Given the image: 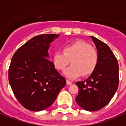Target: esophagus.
<instances>
[{"label":"esophagus","instance_id":"esophagus-1","mask_svg":"<svg viewBox=\"0 0 126 126\" xmlns=\"http://www.w3.org/2000/svg\"><path fill=\"white\" fill-rule=\"evenodd\" d=\"M66 83H67V85H71L72 83V81H69V80H67Z\"/></svg>","mask_w":126,"mask_h":126}]
</instances>
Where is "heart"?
Masks as SVG:
<instances>
[{
	"label": "heart",
	"instance_id": "obj_1",
	"mask_svg": "<svg viewBox=\"0 0 126 126\" xmlns=\"http://www.w3.org/2000/svg\"><path fill=\"white\" fill-rule=\"evenodd\" d=\"M63 52L56 51L52 56L54 65L63 70L70 63L72 65L64 70L68 79H75L81 74L88 76L94 71L99 62V55L95 49L83 41H77L63 46Z\"/></svg>",
	"mask_w": 126,
	"mask_h": 126
}]
</instances>
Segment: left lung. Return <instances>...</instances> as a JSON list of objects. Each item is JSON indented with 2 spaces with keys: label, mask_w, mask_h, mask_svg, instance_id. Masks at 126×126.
<instances>
[{
  "label": "left lung",
  "mask_w": 126,
  "mask_h": 126,
  "mask_svg": "<svg viewBox=\"0 0 126 126\" xmlns=\"http://www.w3.org/2000/svg\"><path fill=\"white\" fill-rule=\"evenodd\" d=\"M99 55L94 71L84 81H78L79 94L76 101L81 108L97 111L110 102L119 86V65L110 48L94 36H90Z\"/></svg>",
  "instance_id": "8db88e82"
}]
</instances>
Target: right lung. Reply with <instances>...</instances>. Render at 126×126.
I'll use <instances>...</instances> for the list:
<instances>
[{"mask_svg": "<svg viewBox=\"0 0 126 126\" xmlns=\"http://www.w3.org/2000/svg\"><path fill=\"white\" fill-rule=\"evenodd\" d=\"M59 34L38 35L17 49L9 65L10 86L18 102L31 111L47 108L66 85L49 59L50 43Z\"/></svg>", "mask_w": 126, "mask_h": 126, "instance_id": "obj_1", "label": "right lung"}]
</instances>
